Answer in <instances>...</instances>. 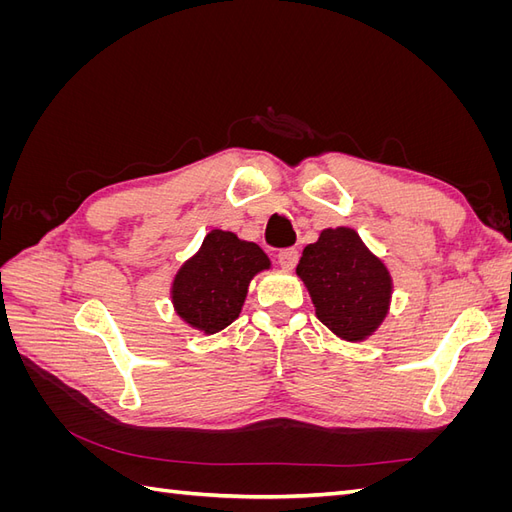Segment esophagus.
Segmentation results:
<instances>
[{
    "label": "esophagus",
    "instance_id": "obj_1",
    "mask_svg": "<svg viewBox=\"0 0 512 512\" xmlns=\"http://www.w3.org/2000/svg\"><path fill=\"white\" fill-rule=\"evenodd\" d=\"M297 260H299V250H297V247H286V250L277 252V262H280L284 269H294V265H297Z\"/></svg>",
    "mask_w": 512,
    "mask_h": 512
}]
</instances>
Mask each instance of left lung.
<instances>
[{
  "label": "left lung",
  "instance_id": "1",
  "mask_svg": "<svg viewBox=\"0 0 512 512\" xmlns=\"http://www.w3.org/2000/svg\"><path fill=\"white\" fill-rule=\"evenodd\" d=\"M318 320L346 342H365L391 307L393 277L348 226L324 228L297 265Z\"/></svg>",
  "mask_w": 512,
  "mask_h": 512
}]
</instances>
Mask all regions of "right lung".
Masks as SVG:
<instances>
[{
    "label": "right lung",
    "instance_id": "right-lung-1",
    "mask_svg": "<svg viewBox=\"0 0 512 512\" xmlns=\"http://www.w3.org/2000/svg\"><path fill=\"white\" fill-rule=\"evenodd\" d=\"M265 269H271V260L256 243L213 228L173 277L170 301L192 329L220 333L239 318L250 282Z\"/></svg>",
    "mask_w": 512,
    "mask_h": 512
}]
</instances>
